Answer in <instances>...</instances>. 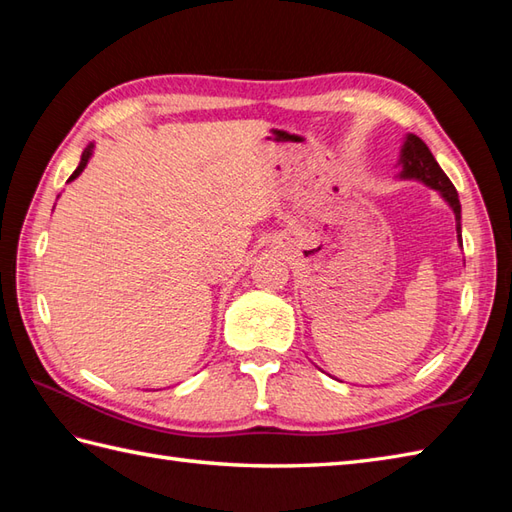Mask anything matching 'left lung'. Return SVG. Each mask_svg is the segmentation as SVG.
<instances>
[{
  "instance_id": "1",
  "label": "left lung",
  "mask_w": 512,
  "mask_h": 512,
  "mask_svg": "<svg viewBox=\"0 0 512 512\" xmlns=\"http://www.w3.org/2000/svg\"><path fill=\"white\" fill-rule=\"evenodd\" d=\"M398 165L402 167L400 178L402 180H418L427 187L436 189L442 200L451 206V211L455 215V231H458L460 244H462V206H460V198L458 191H455L453 182L447 178V173L442 171V167L438 165V160L433 158V154L429 151V147L424 145V140L418 138L416 134H407L405 136V145L400 149V160Z\"/></svg>"
}]
</instances>
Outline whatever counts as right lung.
Returning <instances> with one entry per match:
<instances>
[{
    "label": "right lung",
    "instance_id": "right-lung-1",
    "mask_svg": "<svg viewBox=\"0 0 512 512\" xmlns=\"http://www.w3.org/2000/svg\"><path fill=\"white\" fill-rule=\"evenodd\" d=\"M92 151H94V145L90 143L88 147H85L83 154H81V162H79V167L74 169V173H72V176H70V180H68V182H72L74 178H79V176H81V171H83L85 167H88V162H90V158H92Z\"/></svg>",
    "mask_w": 512,
    "mask_h": 512
}]
</instances>
